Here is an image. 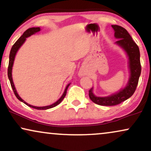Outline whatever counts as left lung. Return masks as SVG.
I'll return each instance as SVG.
<instances>
[{"mask_svg":"<svg viewBox=\"0 0 151 151\" xmlns=\"http://www.w3.org/2000/svg\"><path fill=\"white\" fill-rule=\"evenodd\" d=\"M112 27L114 31V37L119 39L116 41V43L123 48L128 57L130 78L125 88L110 96L104 97L96 96L92 92V88L89 90L90 99L94 103L100 106H115L130 98L135 91L141 74L140 53L137 45L134 43L125 28L116 25H112Z\"/></svg>","mask_w":151,"mask_h":151,"instance_id":"obj_1","label":"left lung"}]
</instances>
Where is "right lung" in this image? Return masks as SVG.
Instances as JSON below:
<instances>
[{
	"mask_svg": "<svg viewBox=\"0 0 151 151\" xmlns=\"http://www.w3.org/2000/svg\"><path fill=\"white\" fill-rule=\"evenodd\" d=\"M40 30H41V28H40V27H31V28H29V29H27L25 32H24V33L23 34V35H22L21 37H20L19 39L17 40V42H16V43L14 44L13 46H12V47L11 50H10V53H9V65H8L7 75H8V78H9V81H10V83H11L12 88L13 91H14V94L16 95V96H17V99L19 100V101L23 102V103L25 104H26V105H27V106H29V107H31V108H35V109H37V110H47V109H50V108L55 107L56 106H57L58 104H59L62 101H63V99H64V97H65V95H66V92H67L68 88L69 87V86H70V83H69L67 86H66L65 89V90H64L63 94H62V96H61V98H60V99L58 100L57 101H56L55 103H54L53 104H52V105H50V106H43V107H37V106H34L30 105V104H28L27 103H26V102L24 101L23 99H22L20 97V96L19 95V94L17 93V90H16V88H15L14 84L13 79H12V66H13V64H14V61L15 56H16V54H17V51H18V50H19V48L21 47V46L24 43V42L25 41L26 38L30 37V36L32 35H35V33H37V32H39Z\"/></svg>",
	"mask_w": 151,
	"mask_h": 151,
	"instance_id": "obj_1",
	"label": "right lung"
}]
</instances>
